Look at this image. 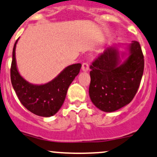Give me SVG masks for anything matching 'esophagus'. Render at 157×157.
Returning a JSON list of instances; mask_svg holds the SVG:
<instances>
[{
	"label": "esophagus",
	"instance_id": "1",
	"mask_svg": "<svg viewBox=\"0 0 157 157\" xmlns=\"http://www.w3.org/2000/svg\"><path fill=\"white\" fill-rule=\"evenodd\" d=\"M82 71H87L89 69V63H83L82 64Z\"/></svg>",
	"mask_w": 157,
	"mask_h": 157
}]
</instances>
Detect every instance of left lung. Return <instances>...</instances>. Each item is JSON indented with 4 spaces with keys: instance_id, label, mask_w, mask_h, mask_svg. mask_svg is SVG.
<instances>
[{
    "instance_id": "obj_1",
    "label": "left lung",
    "mask_w": 157,
    "mask_h": 157,
    "mask_svg": "<svg viewBox=\"0 0 157 157\" xmlns=\"http://www.w3.org/2000/svg\"><path fill=\"white\" fill-rule=\"evenodd\" d=\"M130 55L120 64L113 47L100 53L90 66L89 96L96 107L112 112L130 103L140 87L144 71V55L137 41L129 46Z\"/></svg>"
}]
</instances>
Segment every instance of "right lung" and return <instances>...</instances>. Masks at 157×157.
Masks as SVG:
<instances>
[{"label": "right lung", "instance_id": "right-lung-1", "mask_svg": "<svg viewBox=\"0 0 157 157\" xmlns=\"http://www.w3.org/2000/svg\"><path fill=\"white\" fill-rule=\"evenodd\" d=\"M17 40L14 45L10 68L13 89L22 105L32 113L45 117L53 116L63 104L68 87L80 72L82 65L76 63L68 66L46 84H30L20 75L16 66L15 47Z\"/></svg>", "mask_w": 157, "mask_h": 157}]
</instances>
